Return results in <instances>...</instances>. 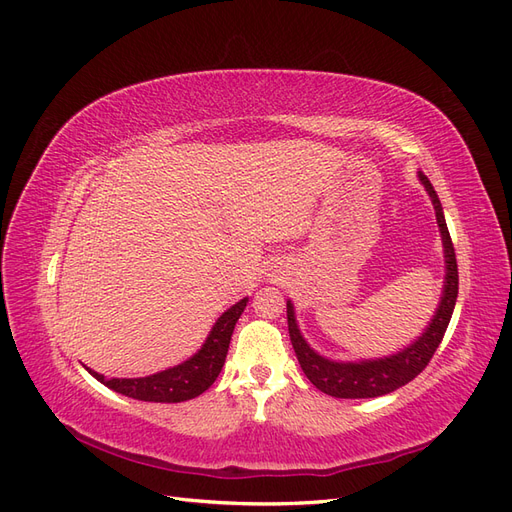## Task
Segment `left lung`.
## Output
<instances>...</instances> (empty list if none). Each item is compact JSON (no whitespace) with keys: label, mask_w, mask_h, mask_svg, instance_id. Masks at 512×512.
<instances>
[{"label":"left lung","mask_w":512,"mask_h":512,"mask_svg":"<svg viewBox=\"0 0 512 512\" xmlns=\"http://www.w3.org/2000/svg\"><path fill=\"white\" fill-rule=\"evenodd\" d=\"M418 181L423 183L425 192L431 198L433 211H436V222L440 228L442 247H444V286L442 297L436 307L431 322L425 331L418 335L414 342L406 348H401L395 354L380 356V359H361V361H333L327 356L318 354L312 346L305 342L301 329L294 316V305L288 299V333L294 352H297L299 365L307 380L312 382L318 391L327 393L339 399H367V397H380L386 393L397 391L399 386L414 380L431 361L433 352L438 350L442 337L446 333L448 322H451L453 309L457 303L459 292V273H457V258L455 247L448 235V226L444 220V211L440 205V198L433 190L431 181L425 177L423 170H418Z\"/></svg>","instance_id":"8db88e82"}]
</instances>
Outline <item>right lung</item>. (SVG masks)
<instances>
[{"mask_svg": "<svg viewBox=\"0 0 512 512\" xmlns=\"http://www.w3.org/2000/svg\"><path fill=\"white\" fill-rule=\"evenodd\" d=\"M247 305V297L228 307L226 312L215 320L205 344L200 346L196 354L188 361H183L175 367H168L158 374L145 378H106L98 371L85 367L91 376L102 382L108 389L121 393L138 401H156V404H179L198 395H203L209 386L220 376L224 367L230 337L235 331V324L241 318Z\"/></svg>", "mask_w": 512, "mask_h": 512, "instance_id": "add662e5", "label": "right lung"}]
</instances>
